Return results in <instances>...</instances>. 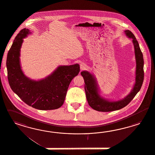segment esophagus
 I'll return each instance as SVG.
<instances>
[{
  "mask_svg": "<svg viewBox=\"0 0 155 155\" xmlns=\"http://www.w3.org/2000/svg\"><path fill=\"white\" fill-rule=\"evenodd\" d=\"M80 68L81 71H84L86 68V65L84 63H81L80 65Z\"/></svg>",
  "mask_w": 155,
  "mask_h": 155,
  "instance_id": "esophagus-1",
  "label": "esophagus"
}]
</instances>
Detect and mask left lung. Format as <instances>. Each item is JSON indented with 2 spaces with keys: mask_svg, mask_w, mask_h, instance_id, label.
<instances>
[{
  "mask_svg": "<svg viewBox=\"0 0 155 155\" xmlns=\"http://www.w3.org/2000/svg\"><path fill=\"white\" fill-rule=\"evenodd\" d=\"M125 33L128 38H132L135 48L136 57V82L133 89L125 98L116 102H110L101 98L98 93V88L93 75L88 71H83L81 74L84 81V90L87 101L90 106L95 110L102 112H110L118 110L128 104L136 94L140 90L144 81V60L138 41L134 35L130 31L127 30Z\"/></svg>",
  "mask_w": 155,
  "mask_h": 155,
  "instance_id": "left-lung-1",
  "label": "left lung"
}]
</instances>
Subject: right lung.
Here are the masks:
<instances>
[{"label": "right lung", "mask_w": 155, "mask_h": 155, "mask_svg": "<svg viewBox=\"0 0 155 155\" xmlns=\"http://www.w3.org/2000/svg\"><path fill=\"white\" fill-rule=\"evenodd\" d=\"M29 33L28 29L21 30L8 53L6 65L9 86L24 103L33 108L41 110L60 108L71 80L80 72V65L61 66L44 80H29L21 71L19 60L23 38Z\"/></svg>", "instance_id": "1"}]
</instances>
